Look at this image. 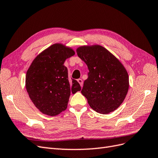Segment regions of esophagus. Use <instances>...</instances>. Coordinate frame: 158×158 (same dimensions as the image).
<instances>
[{"label":"esophagus","mask_w":158,"mask_h":158,"mask_svg":"<svg viewBox=\"0 0 158 158\" xmlns=\"http://www.w3.org/2000/svg\"><path fill=\"white\" fill-rule=\"evenodd\" d=\"M78 82L80 84L81 87L83 86V81H82V79H78Z\"/></svg>","instance_id":"obj_1"}]
</instances>
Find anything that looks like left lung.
I'll return each mask as SVG.
<instances>
[{
    "mask_svg": "<svg viewBox=\"0 0 158 158\" xmlns=\"http://www.w3.org/2000/svg\"><path fill=\"white\" fill-rule=\"evenodd\" d=\"M76 52L89 70L81 93L96 112L108 114L114 111L125 100L129 88L125 66L101 45H83L78 47Z\"/></svg>",
    "mask_w": 158,
    "mask_h": 158,
    "instance_id": "1",
    "label": "left lung"
}]
</instances>
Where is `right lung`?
<instances>
[{
  "instance_id": "add662e5",
  "label": "right lung",
  "mask_w": 158,
  "mask_h": 158,
  "mask_svg": "<svg viewBox=\"0 0 158 158\" xmlns=\"http://www.w3.org/2000/svg\"><path fill=\"white\" fill-rule=\"evenodd\" d=\"M74 51L62 44H55L33 60L26 76V88L31 102L42 113L55 116L67 108L70 93L81 90L77 81L69 79L66 59Z\"/></svg>"
}]
</instances>
